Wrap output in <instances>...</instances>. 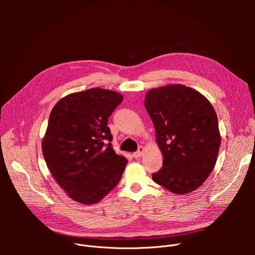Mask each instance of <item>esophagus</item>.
<instances>
[{"mask_svg": "<svg viewBox=\"0 0 255 255\" xmlns=\"http://www.w3.org/2000/svg\"><path fill=\"white\" fill-rule=\"evenodd\" d=\"M143 152H144V147H143V146H140V147L138 148V150L133 153V157H134V158L141 157V156L143 155Z\"/></svg>", "mask_w": 255, "mask_h": 255, "instance_id": "obj_1", "label": "esophagus"}]
</instances>
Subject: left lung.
Masks as SVG:
<instances>
[{
  "mask_svg": "<svg viewBox=\"0 0 255 255\" xmlns=\"http://www.w3.org/2000/svg\"><path fill=\"white\" fill-rule=\"evenodd\" d=\"M144 106L153 122L162 167L152 179L173 194L201 187L212 172L221 137L217 114L199 92L169 85L150 90Z\"/></svg>",
  "mask_w": 255,
  "mask_h": 255,
  "instance_id": "1",
  "label": "left lung"
}]
</instances>
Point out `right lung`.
<instances>
[{
    "mask_svg": "<svg viewBox=\"0 0 255 255\" xmlns=\"http://www.w3.org/2000/svg\"><path fill=\"white\" fill-rule=\"evenodd\" d=\"M122 101L119 93L95 88L70 94L53 107L42 152L72 200L95 204L119 184L127 159L112 147L108 118Z\"/></svg>",
    "mask_w": 255,
    "mask_h": 255,
    "instance_id": "obj_1",
    "label": "right lung"
}]
</instances>
